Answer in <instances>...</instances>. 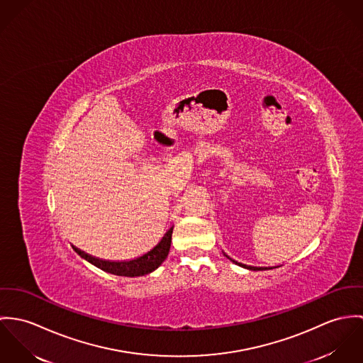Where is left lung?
<instances>
[{
    "instance_id": "obj_1",
    "label": "left lung",
    "mask_w": 363,
    "mask_h": 363,
    "mask_svg": "<svg viewBox=\"0 0 363 363\" xmlns=\"http://www.w3.org/2000/svg\"><path fill=\"white\" fill-rule=\"evenodd\" d=\"M225 255V253H224ZM227 256V255H225ZM231 262H234L235 264H238V266H241V267H245V269H247V270H253V272H257V270H269L267 267H253V266H246V264H242V263H238V262H235V260H233L230 256H227Z\"/></svg>"
}]
</instances>
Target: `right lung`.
Returning a JSON list of instances; mask_svg holds the SVG:
<instances>
[{"label":"right lung","mask_w":363,"mask_h":363,"mask_svg":"<svg viewBox=\"0 0 363 363\" xmlns=\"http://www.w3.org/2000/svg\"><path fill=\"white\" fill-rule=\"evenodd\" d=\"M172 228L171 227L162 238V241L159 242L153 249H150L147 253L132 259V260H123V262H111V260H103L99 257H93L87 253H84L81 249L74 247V250L83 257L84 260H87L89 263H91L93 266L101 269L103 272L116 274V276H122V277H140L145 274H149L152 272H155L162 262L167 259L168 252H169V246H171V235H172Z\"/></svg>","instance_id":"obj_1"}]
</instances>
